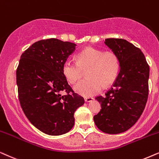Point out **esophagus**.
Returning a JSON list of instances; mask_svg holds the SVG:
<instances>
[{
	"mask_svg": "<svg viewBox=\"0 0 159 159\" xmlns=\"http://www.w3.org/2000/svg\"><path fill=\"white\" fill-rule=\"evenodd\" d=\"M92 97H86L85 98V102H92L93 100Z\"/></svg>",
	"mask_w": 159,
	"mask_h": 159,
	"instance_id": "1",
	"label": "esophagus"
}]
</instances>
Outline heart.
<instances>
[{"label":"heart","mask_w":159,"mask_h":159,"mask_svg":"<svg viewBox=\"0 0 159 159\" xmlns=\"http://www.w3.org/2000/svg\"><path fill=\"white\" fill-rule=\"evenodd\" d=\"M120 68L118 57L113 52L104 53L95 48H84L77 55V62L70 59L63 64L62 72L70 84L80 79L86 70L87 78L76 84L75 89L84 97H91L102 91L103 85L113 84L117 78Z\"/></svg>","instance_id":"1"}]
</instances>
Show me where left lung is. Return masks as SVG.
Here are the masks:
<instances>
[{
    "label": "left lung",
    "instance_id": "1",
    "mask_svg": "<svg viewBox=\"0 0 159 159\" xmlns=\"http://www.w3.org/2000/svg\"><path fill=\"white\" fill-rule=\"evenodd\" d=\"M105 43L118 57L120 70L105 96L96 97L102 109L94 120L102 132L116 134L130 129L143 113L148 97L150 68L141 50L126 40L107 39Z\"/></svg>",
    "mask_w": 159,
    "mask_h": 159
}]
</instances>
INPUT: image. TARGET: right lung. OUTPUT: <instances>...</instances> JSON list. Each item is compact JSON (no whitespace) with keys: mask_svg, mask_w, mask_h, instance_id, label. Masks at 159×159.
Returning a JSON list of instances; mask_svg holds the SVG:
<instances>
[{"mask_svg":"<svg viewBox=\"0 0 159 159\" xmlns=\"http://www.w3.org/2000/svg\"><path fill=\"white\" fill-rule=\"evenodd\" d=\"M75 44L57 39L41 40L25 50L16 69V84L21 107L30 123L49 135L68 132L74 113L84 99L67 83L63 64ZM65 91L66 94L60 93Z\"/></svg>","mask_w":159,"mask_h":159,"instance_id":"right-lung-1","label":"right lung"}]
</instances>
